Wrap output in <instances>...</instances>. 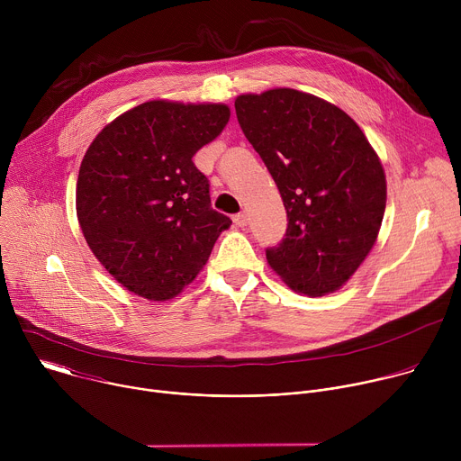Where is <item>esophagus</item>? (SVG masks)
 Wrapping results in <instances>:
<instances>
[{"label":"esophagus","mask_w":461,"mask_h":461,"mask_svg":"<svg viewBox=\"0 0 461 461\" xmlns=\"http://www.w3.org/2000/svg\"><path fill=\"white\" fill-rule=\"evenodd\" d=\"M233 222H235V226L244 228V226L248 224V217H246V213H237V215H233Z\"/></svg>","instance_id":"34e87169"}]
</instances>
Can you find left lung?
I'll return each instance as SVG.
<instances>
[{
  "label": "left lung",
  "instance_id": "8db88e82",
  "mask_svg": "<svg viewBox=\"0 0 461 461\" xmlns=\"http://www.w3.org/2000/svg\"><path fill=\"white\" fill-rule=\"evenodd\" d=\"M248 142L274 176L288 215L272 270L308 297L334 294L374 248L386 206L381 160L338 105L279 87L235 98Z\"/></svg>",
  "mask_w": 461,
  "mask_h": 461
}]
</instances>
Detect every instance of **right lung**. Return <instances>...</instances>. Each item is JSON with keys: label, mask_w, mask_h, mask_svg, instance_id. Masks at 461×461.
<instances>
[{"label": "right lung", "mask_w": 461, "mask_h": 461, "mask_svg": "<svg viewBox=\"0 0 461 461\" xmlns=\"http://www.w3.org/2000/svg\"><path fill=\"white\" fill-rule=\"evenodd\" d=\"M230 120L226 104L144 102L107 123L84 155L77 215L100 265L149 301L176 297L231 226L193 155Z\"/></svg>", "instance_id": "add662e5"}]
</instances>
